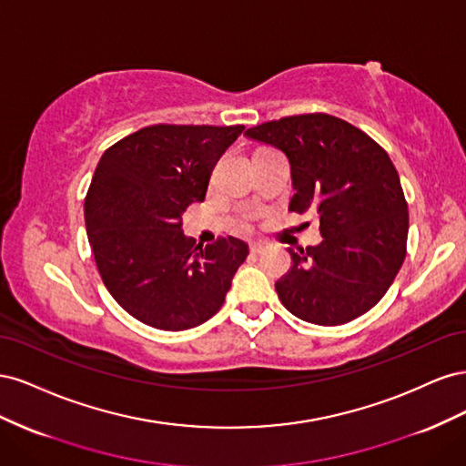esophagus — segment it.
Returning <instances> with one entry per match:
<instances>
[{"mask_svg": "<svg viewBox=\"0 0 466 466\" xmlns=\"http://www.w3.org/2000/svg\"><path fill=\"white\" fill-rule=\"evenodd\" d=\"M264 243H252L250 245V252H252V255H262V252H264Z\"/></svg>", "mask_w": 466, "mask_h": 466, "instance_id": "esophagus-1", "label": "esophagus"}]
</instances>
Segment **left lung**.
<instances>
[{
    "label": "left lung",
    "instance_id": "obj_1",
    "mask_svg": "<svg viewBox=\"0 0 466 466\" xmlns=\"http://www.w3.org/2000/svg\"><path fill=\"white\" fill-rule=\"evenodd\" d=\"M255 142L286 153L289 211L317 216L322 241L291 255L276 281L279 301L301 320L336 327L375 307L406 257L408 206L387 151L330 115H299L255 126Z\"/></svg>",
    "mask_w": 466,
    "mask_h": 466
}]
</instances>
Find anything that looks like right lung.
Returning a JSON list of instances; mask_svg holds the SVG:
<instances>
[{
    "instance_id": "add662e5",
    "label": "right lung",
    "mask_w": 466,
    "mask_h": 466,
    "mask_svg": "<svg viewBox=\"0 0 466 466\" xmlns=\"http://www.w3.org/2000/svg\"><path fill=\"white\" fill-rule=\"evenodd\" d=\"M245 126L157 124L103 153L86 198V228L106 289L134 319L188 330L214 317L248 255L241 238L198 245L182 214L206 198L218 159Z\"/></svg>"
}]
</instances>
